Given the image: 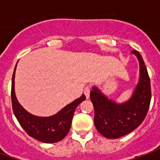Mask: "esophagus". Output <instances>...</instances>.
<instances>
[{"label":"esophagus","instance_id":"esophagus-1","mask_svg":"<svg viewBox=\"0 0 160 160\" xmlns=\"http://www.w3.org/2000/svg\"><path fill=\"white\" fill-rule=\"evenodd\" d=\"M90 91H91V87L89 86H87V87H85V89H84V94H85V96L87 98V99L90 98Z\"/></svg>","mask_w":160,"mask_h":160}]
</instances>
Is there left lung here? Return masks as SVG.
<instances>
[{"mask_svg":"<svg viewBox=\"0 0 160 160\" xmlns=\"http://www.w3.org/2000/svg\"><path fill=\"white\" fill-rule=\"evenodd\" d=\"M140 63V79L132 97L118 104L109 99L96 87H92L90 98L94 107V124L104 137L117 139L129 134L144 121L151 102V84L147 67L141 54L133 50Z\"/></svg>","mask_w":160,"mask_h":160,"instance_id":"1","label":"left lung"}]
</instances>
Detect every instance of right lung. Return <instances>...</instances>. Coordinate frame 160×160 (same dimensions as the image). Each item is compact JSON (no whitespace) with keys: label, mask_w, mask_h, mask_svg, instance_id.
I'll use <instances>...</instances> for the list:
<instances>
[{"label":"right lung","mask_w":160,"mask_h":160,"mask_svg":"<svg viewBox=\"0 0 160 160\" xmlns=\"http://www.w3.org/2000/svg\"><path fill=\"white\" fill-rule=\"evenodd\" d=\"M16 66L12 73L11 98L12 111L18 122L30 136L35 138L38 141L44 143H55L62 141L71 128L75 109L86 99V96L83 94L71 104L66 105L59 112L49 118H41L30 114L20 105L15 96L14 77Z\"/></svg>","instance_id":"obj_1"}]
</instances>
